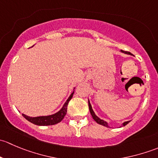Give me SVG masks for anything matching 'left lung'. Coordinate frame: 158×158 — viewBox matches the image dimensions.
<instances>
[{
  "mask_svg": "<svg viewBox=\"0 0 158 158\" xmlns=\"http://www.w3.org/2000/svg\"><path fill=\"white\" fill-rule=\"evenodd\" d=\"M122 52H124V53H125V54H129V55H131V52H126V51H123V50H122ZM88 102H89V111H90L91 114H92V118H93L94 120H95V122H97V123L99 124V125H103V126H105V127H108V128H109V124H108V122H106V121L102 120V119L99 118H98V116H97L96 114H95V113L94 112L93 109H92V106H91L90 102H89V100L88 101ZM129 122H130V121H128V122H123V123H122V126H125V125H126L127 124H128ZM122 126H120V128H121V127H122Z\"/></svg>",
  "mask_w": 158,
  "mask_h": 158,
  "instance_id": "left-lung-1",
  "label": "left lung"
}]
</instances>
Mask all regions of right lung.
I'll return each instance as SVG.
<instances>
[{
	"instance_id": "obj_1",
	"label": "right lung",
	"mask_w": 158,
	"mask_h": 158,
	"mask_svg": "<svg viewBox=\"0 0 158 158\" xmlns=\"http://www.w3.org/2000/svg\"><path fill=\"white\" fill-rule=\"evenodd\" d=\"M75 88L72 91L71 95L66 100V102L63 106L62 109L59 111L56 112L55 114H49V115L46 116H38V117H30V116L26 115L24 114H22V115L25 118L27 121H29L31 123L34 124L36 125H40V126H47V125H53L59 123L64 118L65 115L67 112V106L69 104V102L73 98V95L74 94Z\"/></svg>"
}]
</instances>
